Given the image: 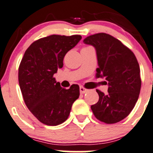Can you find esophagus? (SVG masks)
<instances>
[{
  "mask_svg": "<svg viewBox=\"0 0 153 153\" xmlns=\"http://www.w3.org/2000/svg\"><path fill=\"white\" fill-rule=\"evenodd\" d=\"M87 91H88V89H85L84 86H80V92H81V94L86 93V92H87Z\"/></svg>",
  "mask_w": 153,
  "mask_h": 153,
  "instance_id": "esophagus-1",
  "label": "esophagus"
}]
</instances>
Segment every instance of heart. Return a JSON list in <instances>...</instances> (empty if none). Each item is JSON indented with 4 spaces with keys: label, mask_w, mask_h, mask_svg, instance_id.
Here are the masks:
<instances>
[{
    "label": "heart",
    "mask_w": 153,
    "mask_h": 153,
    "mask_svg": "<svg viewBox=\"0 0 153 153\" xmlns=\"http://www.w3.org/2000/svg\"><path fill=\"white\" fill-rule=\"evenodd\" d=\"M84 48H88V47H84Z\"/></svg>",
    "instance_id": "obj_1"
}]
</instances>
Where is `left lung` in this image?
Returning a JSON list of instances; mask_svg holds the SVG:
<instances>
[{"instance_id":"8db88e82","label":"left lung","mask_w":153,"mask_h":153,"mask_svg":"<svg viewBox=\"0 0 153 153\" xmlns=\"http://www.w3.org/2000/svg\"><path fill=\"white\" fill-rule=\"evenodd\" d=\"M84 43L95 49L96 78H105L109 86L107 94L96 90L99 100L91 106L92 112L106 124L119 122L129 115L139 96L141 80L136 57L119 40L106 33L90 35Z\"/></svg>"}]
</instances>
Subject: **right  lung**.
Here are the masks:
<instances>
[{
    "label": "right lung",
    "mask_w": 153,
    "mask_h": 153,
    "mask_svg": "<svg viewBox=\"0 0 153 153\" xmlns=\"http://www.w3.org/2000/svg\"><path fill=\"white\" fill-rule=\"evenodd\" d=\"M81 35H52L35 41L26 50L18 69V81L27 108L48 126L64 123L72 104L80 95L79 86L64 89L54 78L63 67L66 54L81 39Z\"/></svg>",
    "instance_id": "1"
}]
</instances>
